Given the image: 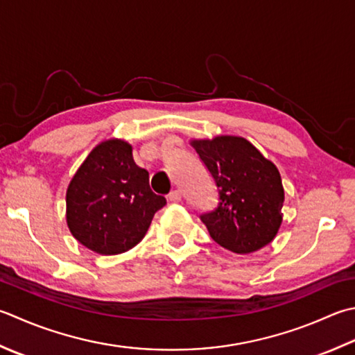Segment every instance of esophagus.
Here are the masks:
<instances>
[{
  "instance_id": "obj_1",
  "label": "esophagus",
  "mask_w": 355,
  "mask_h": 355,
  "mask_svg": "<svg viewBox=\"0 0 355 355\" xmlns=\"http://www.w3.org/2000/svg\"><path fill=\"white\" fill-rule=\"evenodd\" d=\"M169 201H172V203H178L180 200H182V192L180 191H172L169 196H168Z\"/></svg>"
}]
</instances>
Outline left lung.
<instances>
[{
  "label": "left lung",
  "instance_id": "left-lung-1",
  "mask_svg": "<svg viewBox=\"0 0 355 355\" xmlns=\"http://www.w3.org/2000/svg\"><path fill=\"white\" fill-rule=\"evenodd\" d=\"M218 191V205L200 214L211 237L235 254L274 240L282 225L284 191L274 163L241 137L192 141Z\"/></svg>",
  "mask_w": 355,
  "mask_h": 355
}]
</instances>
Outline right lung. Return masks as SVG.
I'll list each match as a JSON object with an SVG mask.
<instances>
[{
  "instance_id": "1",
  "label": "right lung",
  "mask_w": 355,
  "mask_h": 355,
  "mask_svg": "<svg viewBox=\"0 0 355 355\" xmlns=\"http://www.w3.org/2000/svg\"><path fill=\"white\" fill-rule=\"evenodd\" d=\"M67 225L90 251L115 255L140 243L166 198L152 192L149 172L138 168L132 146L104 141L90 152L66 193Z\"/></svg>"
}]
</instances>
